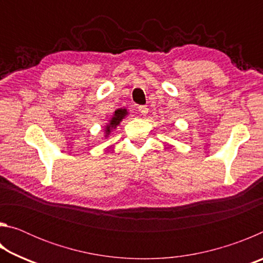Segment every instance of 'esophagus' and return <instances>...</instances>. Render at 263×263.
<instances>
[{
  "instance_id": "obj_1",
  "label": "esophagus",
  "mask_w": 263,
  "mask_h": 263,
  "mask_svg": "<svg viewBox=\"0 0 263 263\" xmlns=\"http://www.w3.org/2000/svg\"><path fill=\"white\" fill-rule=\"evenodd\" d=\"M138 110H139V112L142 115V116H146L148 114V108L146 105H140L138 106Z\"/></svg>"
}]
</instances>
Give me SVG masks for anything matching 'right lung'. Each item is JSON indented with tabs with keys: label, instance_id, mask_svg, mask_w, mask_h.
<instances>
[{
	"label": "right lung",
	"instance_id": "right-lung-1",
	"mask_svg": "<svg viewBox=\"0 0 263 263\" xmlns=\"http://www.w3.org/2000/svg\"><path fill=\"white\" fill-rule=\"evenodd\" d=\"M127 110L126 109H117L115 111V114L112 115V117L108 123V125L105 126V137H108L111 131L114 128L117 127V125H119V123L123 121V118H125V116L127 115Z\"/></svg>",
	"mask_w": 263,
	"mask_h": 263
}]
</instances>
